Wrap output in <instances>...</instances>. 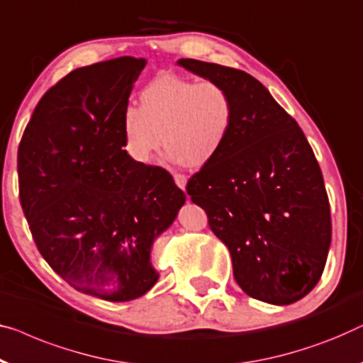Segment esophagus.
<instances>
[{
	"label": "esophagus",
	"mask_w": 363,
	"mask_h": 363,
	"mask_svg": "<svg viewBox=\"0 0 363 363\" xmlns=\"http://www.w3.org/2000/svg\"><path fill=\"white\" fill-rule=\"evenodd\" d=\"M173 178H175L177 186L182 188V190H185V186H186V177L182 175V173H175V175H173Z\"/></svg>",
	"instance_id": "1"
}]
</instances>
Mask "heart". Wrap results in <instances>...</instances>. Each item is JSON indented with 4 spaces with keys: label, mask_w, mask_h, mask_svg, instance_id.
Wrapping results in <instances>:
<instances>
[{
    "label": "heart",
    "mask_w": 363,
    "mask_h": 363,
    "mask_svg": "<svg viewBox=\"0 0 363 363\" xmlns=\"http://www.w3.org/2000/svg\"><path fill=\"white\" fill-rule=\"evenodd\" d=\"M139 103V108H124L121 135L130 159L143 165L150 164L164 143L169 160L201 169L220 154L233 129V96L218 82L167 73L147 83Z\"/></svg>",
    "instance_id": "1"
}]
</instances>
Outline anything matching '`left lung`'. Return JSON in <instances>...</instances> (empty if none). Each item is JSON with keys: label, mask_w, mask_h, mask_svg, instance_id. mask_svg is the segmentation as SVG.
Returning a JSON list of instances; mask_svg holds the SVG:
<instances>
[{"label": "left lung", "mask_w": 363, "mask_h": 363, "mask_svg": "<svg viewBox=\"0 0 363 363\" xmlns=\"http://www.w3.org/2000/svg\"><path fill=\"white\" fill-rule=\"evenodd\" d=\"M178 65L224 85L234 101L224 149L188 180L186 193L229 249L242 291L295 303L316 286L330 245L329 199L311 145L249 73L193 59Z\"/></svg>", "instance_id": "1"}]
</instances>
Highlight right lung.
Masks as SVG:
<instances>
[{"label": "right lung", "instance_id": "1", "mask_svg": "<svg viewBox=\"0 0 363 363\" xmlns=\"http://www.w3.org/2000/svg\"><path fill=\"white\" fill-rule=\"evenodd\" d=\"M145 59L77 68L35 106L18 150L19 199L40 255L68 285L106 301L145 295L154 240L185 193L123 150L121 114Z\"/></svg>", "mask_w": 363, "mask_h": 363}]
</instances>
